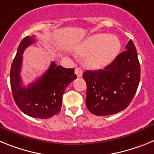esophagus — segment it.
Returning a JSON list of instances; mask_svg holds the SVG:
<instances>
[{"instance_id":"1","label":"esophagus","mask_w":154,"mask_h":154,"mask_svg":"<svg viewBox=\"0 0 154 154\" xmlns=\"http://www.w3.org/2000/svg\"><path fill=\"white\" fill-rule=\"evenodd\" d=\"M75 73L77 74V77H81L83 75V70L81 67H77L75 69Z\"/></svg>"}]
</instances>
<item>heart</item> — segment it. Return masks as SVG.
Listing matches in <instances>:
<instances>
[{
  "label": "heart",
  "instance_id": "b5f03b06",
  "mask_svg": "<svg viewBox=\"0 0 154 154\" xmlns=\"http://www.w3.org/2000/svg\"><path fill=\"white\" fill-rule=\"evenodd\" d=\"M121 49V43L116 35L95 34L77 45L76 53L86 57L87 66L94 69H102L110 64Z\"/></svg>",
  "mask_w": 154,
  "mask_h": 154
}]
</instances>
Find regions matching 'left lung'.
Listing matches in <instances>:
<instances>
[{"label": "left lung", "instance_id": "1", "mask_svg": "<svg viewBox=\"0 0 154 154\" xmlns=\"http://www.w3.org/2000/svg\"><path fill=\"white\" fill-rule=\"evenodd\" d=\"M124 52L104 69L86 70V106L96 116L116 114L129 106L138 88L140 65L136 46L129 40Z\"/></svg>", "mask_w": 154, "mask_h": 154}]
</instances>
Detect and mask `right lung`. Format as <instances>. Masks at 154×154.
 <instances>
[{"mask_svg":"<svg viewBox=\"0 0 154 154\" xmlns=\"http://www.w3.org/2000/svg\"><path fill=\"white\" fill-rule=\"evenodd\" d=\"M34 37H25L18 45L11 68V88L13 98L21 112L31 117L49 119L60 111L64 91L77 75L73 68L67 69L52 62L42 77L27 88L22 87L20 76L22 54L28 46L35 42Z\"/></svg>","mask_w":154,"mask_h":154,"instance_id":"obj_1","label":"right lung"}]
</instances>
